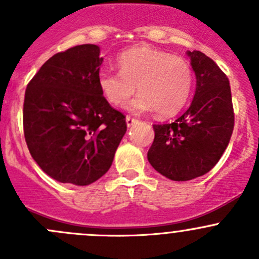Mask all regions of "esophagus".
Wrapping results in <instances>:
<instances>
[{
    "label": "esophagus",
    "instance_id": "34e87169",
    "mask_svg": "<svg viewBox=\"0 0 259 259\" xmlns=\"http://www.w3.org/2000/svg\"><path fill=\"white\" fill-rule=\"evenodd\" d=\"M137 121H138V120L134 119V117L126 116V125H127V126H129V127L133 126V125H134Z\"/></svg>",
    "mask_w": 259,
    "mask_h": 259
}]
</instances>
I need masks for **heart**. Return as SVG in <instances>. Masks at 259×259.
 I'll return each instance as SVG.
<instances>
[{"instance_id":"obj_1","label":"heart","mask_w":259,"mask_h":259,"mask_svg":"<svg viewBox=\"0 0 259 259\" xmlns=\"http://www.w3.org/2000/svg\"><path fill=\"white\" fill-rule=\"evenodd\" d=\"M119 72L103 71L98 85L104 98L121 106L139 91L127 105L130 111L155 110L159 116L177 114L187 104L193 88L192 66L185 59L151 48H135L117 59Z\"/></svg>"}]
</instances>
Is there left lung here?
<instances>
[{"instance_id":"1","label":"left lung","mask_w":259,"mask_h":259,"mask_svg":"<svg viewBox=\"0 0 259 259\" xmlns=\"http://www.w3.org/2000/svg\"><path fill=\"white\" fill-rule=\"evenodd\" d=\"M197 79L192 104L171 124L153 125L154 142L148 160L156 171L176 182L204 176L229 144L234 113L229 80L200 51H188Z\"/></svg>"}]
</instances>
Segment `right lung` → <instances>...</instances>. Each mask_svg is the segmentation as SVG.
Wrapping results in <instances>:
<instances>
[{
    "mask_svg": "<svg viewBox=\"0 0 259 259\" xmlns=\"http://www.w3.org/2000/svg\"><path fill=\"white\" fill-rule=\"evenodd\" d=\"M103 60L99 46H75L50 57L26 88V144L38 166L60 183L100 179L126 133L125 116L99 89Z\"/></svg>",
    "mask_w": 259,
    "mask_h": 259,
    "instance_id": "obj_1",
    "label": "right lung"
}]
</instances>
